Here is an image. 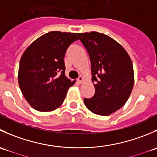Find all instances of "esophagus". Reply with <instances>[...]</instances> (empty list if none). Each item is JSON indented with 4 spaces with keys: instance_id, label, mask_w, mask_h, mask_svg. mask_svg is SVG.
Wrapping results in <instances>:
<instances>
[{
    "instance_id": "obj_1",
    "label": "esophagus",
    "mask_w": 157,
    "mask_h": 157,
    "mask_svg": "<svg viewBox=\"0 0 157 157\" xmlns=\"http://www.w3.org/2000/svg\"><path fill=\"white\" fill-rule=\"evenodd\" d=\"M83 77H82V76H80V77H79L78 78H77V83H81L82 82H83Z\"/></svg>"
}]
</instances>
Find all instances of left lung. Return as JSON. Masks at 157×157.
Wrapping results in <instances>:
<instances>
[{
	"mask_svg": "<svg viewBox=\"0 0 157 157\" xmlns=\"http://www.w3.org/2000/svg\"><path fill=\"white\" fill-rule=\"evenodd\" d=\"M91 62L95 94L84 98L86 108L99 115H109L127 102L134 86L132 62L125 49L109 36L97 32L77 33Z\"/></svg>",
	"mask_w": 157,
	"mask_h": 157,
	"instance_id": "8db88e82",
	"label": "left lung"
}]
</instances>
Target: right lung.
Returning a JSON list of instances; mask_svg holds the SVG:
<instances>
[{
  "label": "right lung",
  "instance_id": "add662e5",
  "mask_svg": "<svg viewBox=\"0 0 157 157\" xmlns=\"http://www.w3.org/2000/svg\"><path fill=\"white\" fill-rule=\"evenodd\" d=\"M76 33L49 32L26 49L20 61L18 82L25 99L39 112H50L61 105L71 81L64 74V58Z\"/></svg>",
  "mask_w": 157,
  "mask_h": 157
}]
</instances>
